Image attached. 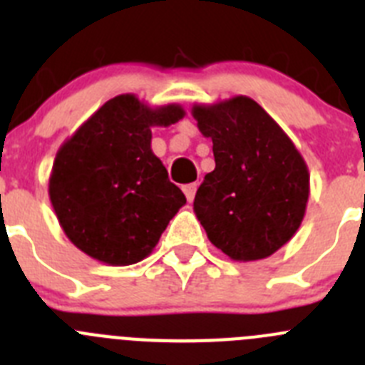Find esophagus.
Returning a JSON list of instances; mask_svg holds the SVG:
<instances>
[{"label": "esophagus", "instance_id": "obj_1", "mask_svg": "<svg viewBox=\"0 0 365 365\" xmlns=\"http://www.w3.org/2000/svg\"><path fill=\"white\" fill-rule=\"evenodd\" d=\"M183 192H185V198L189 200V202H192V200H195V195H196V183L183 185Z\"/></svg>", "mask_w": 365, "mask_h": 365}]
</instances>
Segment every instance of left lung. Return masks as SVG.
I'll list each match as a JSON object with an SVG mask.
<instances>
[{
    "label": "left lung",
    "mask_w": 365,
    "mask_h": 365,
    "mask_svg": "<svg viewBox=\"0 0 365 365\" xmlns=\"http://www.w3.org/2000/svg\"><path fill=\"white\" fill-rule=\"evenodd\" d=\"M215 170L195 196L207 238L236 262L264 260L293 238L309 200V169L285 130L247 96L195 103Z\"/></svg>",
    "instance_id": "8db88e82"
}]
</instances>
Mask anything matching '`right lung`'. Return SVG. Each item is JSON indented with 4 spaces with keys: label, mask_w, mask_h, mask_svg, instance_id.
I'll list each match as a JSON object with an SVG mask.
<instances>
[{
    "label": "right lung",
    "mask_w": 365,
    "mask_h": 365,
    "mask_svg": "<svg viewBox=\"0 0 365 365\" xmlns=\"http://www.w3.org/2000/svg\"><path fill=\"white\" fill-rule=\"evenodd\" d=\"M183 116L178 103L150 107L120 94L61 143L48 198L65 236L93 260L114 267L142 262L187 203L150 149V129Z\"/></svg>",
    "instance_id": "right-lung-1"
}]
</instances>
